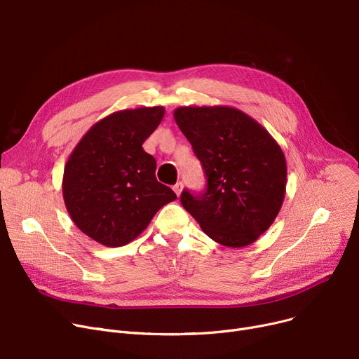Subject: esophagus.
Listing matches in <instances>:
<instances>
[{
    "mask_svg": "<svg viewBox=\"0 0 359 359\" xmlns=\"http://www.w3.org/2000/svg\"><path fill=\"white\" fill-rule=\"evenodd\" d=\"M182 189H183V183H182V182H177V183L173 186V190H175L177 196H180V194H182Z\"/></svg>",
    "mask_w": 359,
    "mask_h": 359,
    "instance_id": "obj_1",
    "label": "esophagus"
}]
</instances>
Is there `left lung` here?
<instances>
[{"instance_id":"1","label":"left lung","mask_w":359,"mask_h":359,"mask_svg":"<svg viewBox=\"0 0 359 359\" xmlns=\"http://www.w3.org/2000/svg\"><path fill=\"white\" fill-rule=\"evenodd\" d=\"M173 116L208 179L203 194L183 190V208L218 244H252L271 226L284 202L287 165L278 142L232 107H180Z\"/></svg>"}]
</instances>
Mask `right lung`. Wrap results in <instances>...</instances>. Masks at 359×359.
I'll list each match as a JSON object with an SVG mask.
<instances>
[{
  "label": "right lung",
  "instance_id": "1",
  "mask_svg": "<svg viewBox=\"0 0 359 359\" xmlns=\"http://www.w3.org/2000/svg\"><path fill=\"white\" fill-rule=\"evenodd\" d=\"M164 107L112 112L93 124L69 156L62 180L75 225L105 247H123L144 231L160 208L177 199L157 182L156 160L142 149Z\"/></svg>",
  "mask_w": 359,
  "mask_h": 359
}]
</instances>
